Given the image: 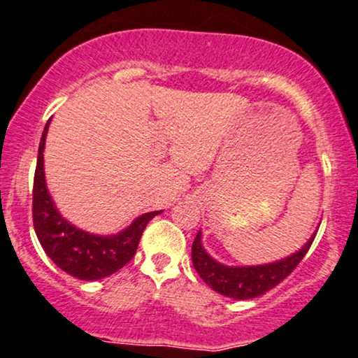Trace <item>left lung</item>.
Masks as SVG:
<instances>
[{
    "label": "left lung",
    "mask_w": 358,
    "mask_h": 358,
    "mask_svg": "<svg viewBox=\"0 0 358 358\" xmlns=\"http://www.w3.org/2000/svg\"><path fill=\"white\" fill-rule=\"evenodd\" d=\"M315 236L317 233L306 241V245L300 251L280 259V262L258 264V266H226L208 255L201 243L199 231L192 243V264L201 278L206 281V285H209L214 292L234 298V300H250V298L263 295L287 278L298 266V263L303 259Z\"/></svg>",
    "instance_id": "1"
}]
</instances>
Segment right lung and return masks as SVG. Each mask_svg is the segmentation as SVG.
Here are the masks:
<instances>
[{
  "label": "right lung",
  "mask_w": 358,
  "mask_h": 358,
  "mask_svg": "<svg viewBox=\"0 0 358 358\" xmlns=\"http://www.w3.org/2000/svg\"><path fill=\"white\" fill-rule=\"evenodd\" d=\"M48 125L50 120L41 134L33 180V226L38 241L50 259L75 278L85 281L105 278L119 271L134 258L147 222L162 211L142 214L129 228L113 236L87 233L63 220L55 208L45 182L43 149Z\"/></svg>",
  "instance_id": "obj_1"
}]
</instances>
